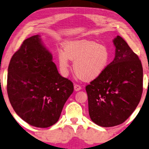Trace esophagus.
<instances>
[{"mask_svg":"<svg viewBox=\"0 0 149 149\" xmlns=\"http://www.w3.org/2000/svg\"><path fill=\"white\" fill-rule=\"evenodd\" d=\"M74 91H79L80 89H81V86H80L79 84H74Z\"/></svg>","mask_w":149,"mask_h":149,"instance_id":"obj_1","label":"esophagus"}]
</instances>
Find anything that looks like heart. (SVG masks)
Masks as SVG:
<instances>
[{
	"mask_svg": "<svg viewBox=\"0 0 149 149\" xmlns=\"http://www.w3.org/2000/svg\"><path fill=\"white\" fill-rule=\"evenodd\" d=\"M65 52L58 53L59 67L63 75H67L69 59L74 61L73 69L77 75L86 81L98 77L109 61L108 48L104 44L86 40L65 43Z\"/></svg>",
	"mask_w": 149,
	"mask_h": 149,
	"instance_id": "1",
	"label": "heart"
}]
</instances>
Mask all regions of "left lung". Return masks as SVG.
<instances>
[{"mask_svg": "<svg viewBox=\"0 0 149 149\" xmlns=\"http://www.w3.org/2000/svg\"><path fill=\"white\" fill-rule=\"evenodd\" d=\"M113 43V61L86 86L91 119L104 127L127 120L139 103L143 89V67L137 55L120 36Z\"/></svg>", "mask_w": 149, "mask_h": 149, "instance_id": "8db88e82", "label": "left lung"}]
</instances>
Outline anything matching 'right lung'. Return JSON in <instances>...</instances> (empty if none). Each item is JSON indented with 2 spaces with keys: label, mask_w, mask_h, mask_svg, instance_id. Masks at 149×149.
<instances>
[{
  "label": "right lung",
  "mask_w": 149,
  "mask_h": 149,
  "mask_svg": "<svg viewBox=\"0 0 149 149\" xmlns=\"http://www.w3.org/2000/svg\"><path fill=\"white\" fill-rule=\"evenodd\" d=\"M52 58L36 35L23 41L8 66L10 102L24 121L36 127L57 123L74 91L72 82L61 76Z\"/></svg>",
  "instance_id": "1"
}]
</instances>
